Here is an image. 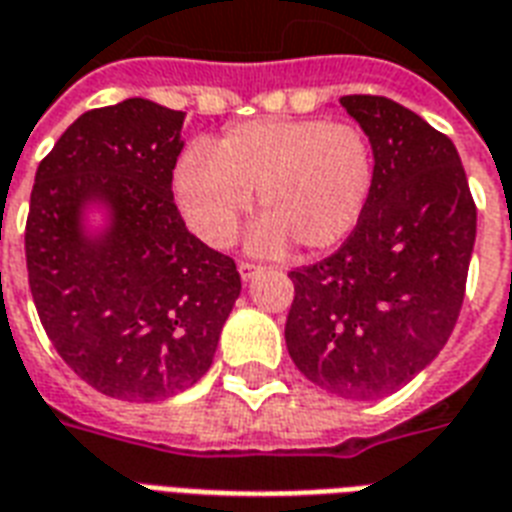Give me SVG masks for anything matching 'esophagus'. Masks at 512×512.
Returning <instances> with one entry per match:
<instances>
[{"instance_id": "34e87169", "label": "esophagus", "mask_w": 512, "mask_h": 512, "mask_svg": "<svg viewBox=\"0 0 512 512\" xmlns=\"http://www.w3.org/2000/svg\"><path fill=\"white\" fill-rule=\"evenodd\" d=\"M259 264H253V261H240V264H237V272H240V277H243V280H251L253 275H256V272H259Z\"/></svg>"}]
</instances>
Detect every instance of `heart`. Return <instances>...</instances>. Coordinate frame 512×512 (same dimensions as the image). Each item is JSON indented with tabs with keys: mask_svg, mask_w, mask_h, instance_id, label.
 I'll list each match as a JSON object with an SVG mask.
<instances>
[{
	"mask_svg": "<svg viewBox=\"0 0 512 512\" xmlns=\"http://www.w3.org/2000/svg\"><path fill=\"white\" fill-rule=\"evenodd\" d=\"M374 146L358 125L328 117L256 120L227 130L178 160L176 194L194 232L229 245L240 216L259 197L253 248L283 251L288 237L301 251H328L352 235L374 192Z\"/></svg>",
	"mask_w": 512,
	"mask_h": 512,
	"instance_id": "heart-1",
	"label": "heart"
}]
</instances>
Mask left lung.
I'll return each mask as SVG.
<instances>
[{"instance_id": "left-lung-1", "label": "left lung", "mask_w": 512, "mask_h": 512, "mask_svg": "<svg viewBox=\"0 0 512 512\" xmlns=\"http://www.w3.org/2000/svg\"><path fill=\"white\" fill-rule=\"evenodd\" d=\"M342 106L374 146V192L328 259L288 272V355L323 390L382 398L449 342L465 299L475 202L457 146L382 95Z\"/></svg>"}]
</instances>
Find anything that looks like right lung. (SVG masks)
Here are the masks:
<instances>
[{"mask_svg": "<svg viewBox=\"0 0 512 512\" xmlns=\"http://www.w3.org/2000/svg\"><path fill=\"white\" fill-rule=\"evenodd\" d=\"M184 112L146 98L90 109L39 162L26 269L47 339L90 387L162 400L213 363L240 296L235 259L186 229L173 202ZM106 199L113 232L87 244L78 208Z\"/></svg>", "mask_w": 512, "mask_h": 512, "instance_id": "obj_1", "label": "right lung"}]
</instances>
